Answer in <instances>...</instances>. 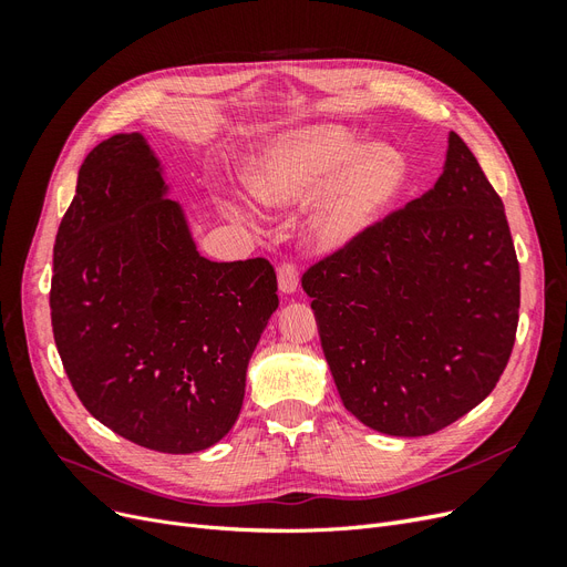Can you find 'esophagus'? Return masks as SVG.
I'll use <instances>...</instances> for the list:
<instances>
[{
  "label": "esophagus",
  "instance_id": "esophagus-1",
  "mask_svg": "<svg viewBox=\"0 0 567 567\" xmlns=\"http://www.w3.org/2000/svg\"><path fill=\"white\" fill-rule=\"evenodd\" d=\"M298 284H300L298 267L293 262H281L279 265V290H281V293H286V296L296 293Z\"/></svg>",
  "mask_w": 567,
  "mask_h": 567
}]
</instances>
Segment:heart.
<instances>
[{"label":"heart","instance_id":"b5f03b06","mask_svg":"<svg viewBox=\"0 0 567 567\" xmlns=\"http://www.w3.org/2000/svg\"><path fill=\"white\" fill-rule=\"evenodd\" d=\"M404 167L388 148H369L340 125H315L274 142L248 182L267 205L288 208L315 200L310 231L323 248L362 236L400 192Z\"/></svg>","mask_w":567,"mask_h":567}]
</instances>
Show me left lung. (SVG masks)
<instances>
[{"instance_id":"obj_1","label":"left lung","mask_w":567,"mask_h":567,"mask_svg":"<svg viewBox=\"0 0 567 567\" xmlns=\"http://www.w3.org/2000/svg\"><path fill=\"white\" fill-rule=\"evenodd\" d=\"M342 404L394 437L483 402L516 342L520 269L504 203L456 132L431 192L302 274Z\"/></svg>"}]
</instances>
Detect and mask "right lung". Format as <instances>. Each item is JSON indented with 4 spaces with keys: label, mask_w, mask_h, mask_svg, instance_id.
Wrapping results in <instances>:
<instances>
[{
    "label": "right lung",
    "mask_w": 567,
    "mask_h": 567,
    "mask_svg": "<svg viewBox=\"0 0 567 567\" xmlns=\"http://www.w3.org/2000/svg\"><path fill=\"white\" fill-rule=\"evenodd\" d=\"M51 326L90 414L140 447L192 454L238 419L246 371L279 307L265 257L196 250L140 132L84 158L54 244Z\"/></svg>",
    "instance_id": "add662e5"
}]
</instances>
